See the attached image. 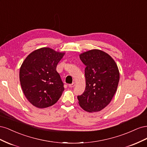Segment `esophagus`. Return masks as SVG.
<instances>
[{
  "label": "esophagus",
  "mask_w": 147,
  "mask_h": 147,
  "mask_svg": "<svg viewBox=\"0 0 147 147\" xmlns=\"http://www.w3.org/2000/svg\"><path fill=\"white\" fill-rule=\"evenodd\" d=\"M75 86V83L74 82L72 83V84H70L69 85V86L70 88H74Z\"/></svg>",
  "instance_id": "esophagus-1"
}]
</instances>
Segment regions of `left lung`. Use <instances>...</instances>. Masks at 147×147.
<instances>
[{
	"label": "left lung",
	"mask_w": 147,
	"mask_h": 147,
	"mask_svg": "<svg viewBox=\"0 0 147 147\" xmlns=\"http://www.w3.org/2000/svg\"><path fill=\"white\" fill-rule=\"evenodd\" d=\"M80 58L86 65V88L77 96L78 104L88 112H99L109 104L117 91L119 80L118 66L109 54L97 49L82 53Z\"/></svg>",
	"instance_id": "1"
}]
</instances>
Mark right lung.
Here are the masks:
<instances>
[{"label":"right lung","mask_w":147,"mask_h":147,"mask_svg":"<svg viewBox=\"0 0 147 147\" xmlns=\"http://www.w3.org/2000/svg\"><path fill=\"white\" fill-rule=\"evenodd\" d=\"M64 55L43 47L30 53L23 61L20 81L26 99L34 106L47 108L59 99L64 88L56 67Z\"/></svg>","instance_id":"obj_1"}]
</instances>
